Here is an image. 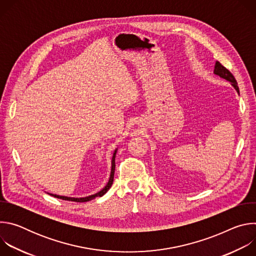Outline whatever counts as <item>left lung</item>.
Here are the masks:
<instances>
[{"label":"left lung","instance_id":"obj_1","mask_svg":"<svg viewBox=\"0 0 256 256\" xmlns=\"http://www.w3.org/2000/svg\"><path fill=\"white\" fill-rule=\"evenodd\" d=\"M214 74L220 76L221 78L231 82V85L236 89V91L239 93V87L237 85V81L236 79L234 78V76L232 75V72L226 68L221 62H216V64H214Z\"/></svg>","mask_w":256,"mask_h":256}]
</instances>
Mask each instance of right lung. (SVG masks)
<instances>
[{"mask_svg":"<svg viewBox=\"0 0 256 256\" xmlns=\"http://www.w3.org/2000/svg\"><path fill=\"white\" fill-rule=\"evenodd\" d=\"M116 151L118 149L114 151V156H112V173H110V177H109V181L107 182V184L105 186V188L103 190H101L99 192L95 194H92V196H86V198H68V196H56V194H50V196H54V198H60V200H70V202H89V200H94L95 198L97 196H102L103 194H105L108 190L112 188V184H114V169H116Z\"/></svg>","mask_w":256,"mask_h":256,"instance_id":"1","label":"right lung"}]
</instances>
